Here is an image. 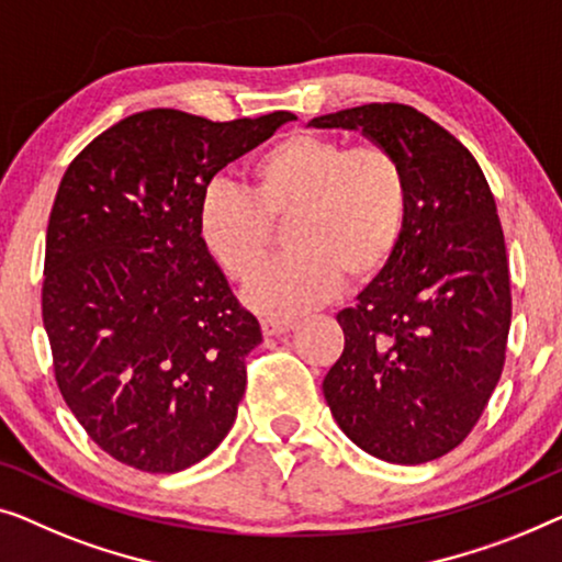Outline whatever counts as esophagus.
Here are the masks:
<instances>
[{
	"label": "esophagus",
	"mask_w": 562,
	"mask_h": 562,
	"mask_svg": "<svg viewBox=\"0 0 562 562\" xmlns=\"http://www.w3.org/2000/svg\"><path fill=\"white\" fill-rule=\"evenodd\" d=\"M292 328H295V323H292V321H280V318H265L262 321V334L265 336H284V334H290Z\"/></svg>",
	"instance_id": "esophagus-1"
}]
</instances>
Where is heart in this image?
I'll use <instances>...</instances> for the list:
<instances>
[{
  "instance_id": "1",
  "label": "heart",
  "mask_w": 562,
  "mask_h": 562,
  "mask_svg": "<svg viewBox=\"0 0 562 562\" xmlns=\"http://www.w3.org/2000/svg\"><path fill=\"white\" fill-rule=\"evenodd\" d=\"M407 213V176L390 149L295 132L251 160L249 191L224 180L205 186L199 232L221 270L247 282L269 258L271 224L290 220L296 255L244 292L255 311L290 318L328 303L344 278L367 284L382 274Z\"/></svg>"
}]
</instances>
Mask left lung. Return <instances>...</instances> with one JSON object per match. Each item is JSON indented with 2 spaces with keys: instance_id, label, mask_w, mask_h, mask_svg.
I'll list each match as a JSON object with an SVG mask.
<instances>
[{
  "instance_id": "8db88e82",
  "label": "left lung",
  "mask_w": 562,
  "mask_h": 562,
  "mask_svg": "<svg viewBox=\"0 0 562 562\" xmlns=\"http://www.w3.org/2000/svg\"><path fill=\"white\" fill-rule=\"evenodd\" d=\"M307 126L361 132L409 186L400 249L336 315L344 353L323 397L369 456L436 461L469 436L504 367L512 295L494 195L469 149L413 106L363 104Z\"/></svg>"
}]
</instances>
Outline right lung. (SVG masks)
I'll return each instance as SVG.
<instances>
[{
    "mask_svg": "<svg viewBox=\"0 0 562 562\" xmlns=\"http://www.w3.org/2000/svg\"><path fill=\"white\" fill-rule=\"evenodd\" d=\"M297 120L149 109L68 165L45 239L43 323L58 390L101 450L176 473L226 438L262 344L199 232L205 186Z\"/></svg>",
    "mask_w": 562,
    "mask_h": 562,
    "instance_id": "add662e5",
    "label": "right lung"
}]
</instances>
